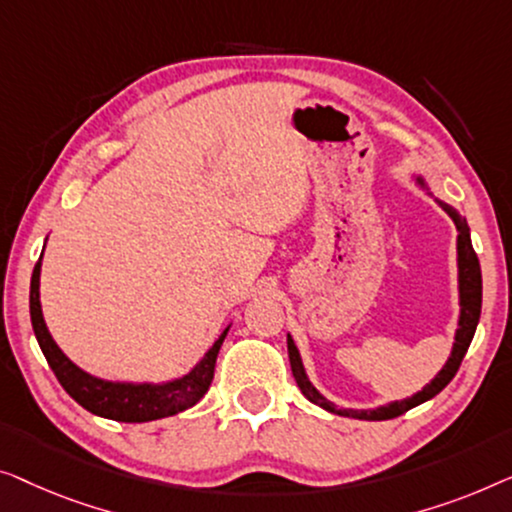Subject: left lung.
Here are the masks:
<instances>
[{"mask_svg": "<svg viewBox=\"0 0 512 512\" xmlns=\"http://www.w3.org/2000/svg\"><path fill=\"white\" fill-rule=\"evenodd\" d=\"M417 183L422 187L424 181L420 176H417ZM438 206L443 208L445 213L450 215L452 222H455L457 227V269H459V327L455 331V343H452V352L448 357V362L441 371L436 373V378L431 380L429 385H424L420 392L413 394V397L408 399H401V401H392V403H385V406H378V408H369V410H355V408H338L336 403H331L329 399L322 397V394L315 390L311 385V380H308L306 371H304V364H301V355L297 350V345H294L292 336L287 334V355H290V366H292V376L297 380L301 394L308 401L318 403L320 408L329 410V413H336V415H345V417H357V420H392V417H399L406 413V410L420 406V403L434 399L438 392L443 390L445 385L450 383L452 378H455V373L459 371V364H462V359L466 355V350H469V345L473 341V334H475V327H478V320H480V308H482V273H480V262H478V255H475V250L471 246V229L466 225V220L459 215L455 208L443 204V201H438Z\"/></svg>", "mask_w": 512, "mask_h": 512, "instance_id": "obj_1", "label": "left lung"}]
</instances>
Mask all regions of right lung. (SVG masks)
Instances as JSON below:
<instances>
[{"label": "right lung", "instance_id": "obj_1", "mask_svg": "<svg viewBox=\"0 0 512 512\" xmlns=\"http://www.w3.org/2000/svg\"><path fill=\"white\" fill-rule=\"evenodd\" d=\"M43 255V253H41ZM39 276H41V257L34 266L30 283V315L34 336H37L39 348L46 362L60 380V385L74 401L81 403L92 415L106 417V420L118 422H150L181 413L192 408L208 392L215 371V359H218L220 345L225 341L229 327L222 331L201 362L190 373L181 378L169 380V383H113L90 376L71 362L50 336L41 313L39 301Z\"/></svg>", "mask_w": 512, "mask_h": 512}]
</instances>
